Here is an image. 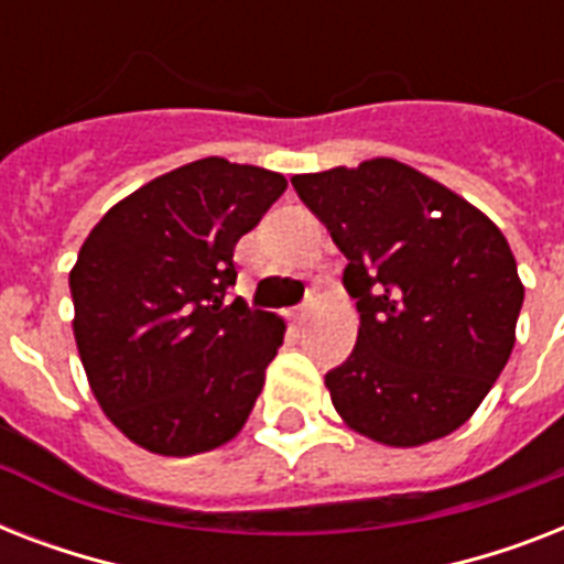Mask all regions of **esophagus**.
Listing matches in <instances>:
<instances>
[{"label":"esophagus","mask_w":564,"mask_h":564,"mask_svg":"<svg viewBox=\"0 0 564 564\" xmlns=\"http://www.w3.org/2000/svg\"><path fill=\"white\" fill-rule=\"evenodd\" d=\"M313 310H316V299H307L299 310H295V313H292V316H295V322H299V325H304V322L313 316Z\"/></svg>","instance_id":"esophagus-1"}]
</instances>
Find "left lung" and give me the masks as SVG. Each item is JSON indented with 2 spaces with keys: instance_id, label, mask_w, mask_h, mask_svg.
<instances>
[{
  "instance_id": "obj_1",
  "label": "left lung",
  "mask_w": 564,
  "mask_h": 564,
  "mask_svg": "<svg viewBox=\"0 0 564 564\" xmlns=\"http://www.w3.org/2000/svg\"><path fill=\"white\" fill-rule=\"evenodd\" d=\"M360 310L351 357L325 375L351 430L415 447L463 427L507 366L524 283L495 221L392 158L295 175Z\"/></svg>"
}]
</instances>
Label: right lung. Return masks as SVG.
<instances>
[{"instance_id":"right-lung-1","label":"right lung","mask_w":564,"mask_h":564,"mask_svg":"<svg viewBox=\"0 0 564 564\" xmlns=\"http://www.w3.org/2000/svg\"><path fill=\"white\" fill-rule=\"evenodd\" d=\"M286 189L204 158L113 204L69 272L75 345L96 401L134 445L193 456L237 436L283 345L274 313L225 295L234 248Z\"/></svg>"}]
</instances>
